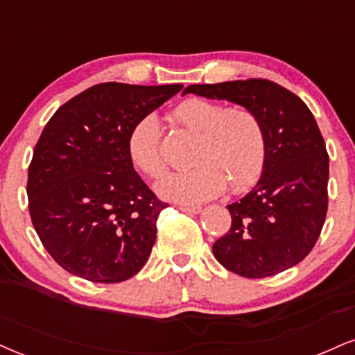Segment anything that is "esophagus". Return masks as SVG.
Wrapping results in <instances>:
<instances>
[{
  "mask_svg": "<svg viewBox=\"0 0 355 355\" xmlns=\"http://www.w3.org/2000/svg\"><path fill=\"white\" fill-rule=\"evenodd\" d=\"M183 213H190V215H196V213L202 211V208L200 207H178Z\"/></svg>",
  "mask_w": 355,
  "mask_h": 355,
  "instance_id": "34e87169",
  "label": "esophagus"
}]
</instances>
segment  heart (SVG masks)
<instances>
[{"instance_id": "heart-1", "label": "heart", "mask_w": 355, "mask_h": 355, "mask_svg": "<svg viewBox=\"0 0 355 355\" xmlns=\"http://www.w3.org/2000/svg\"><path fill=\"white\" fill-rule=\"evenodd\" d=\"M172 117L198 134L191 159L196 166L166 175L157 183L162 198L195 205L220 195L225 183L230 190L241 191L258 180L266 160V137L254 112L193 97L178 104ZM127 153L135 168L148 178L164 175L162 127L153 115L134 123L127 139Z\"/></svg>"}]
</instances>
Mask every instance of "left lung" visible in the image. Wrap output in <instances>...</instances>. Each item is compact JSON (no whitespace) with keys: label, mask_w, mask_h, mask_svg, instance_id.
<instances>
[{"label":"left lung","mask_w":355,"mask_h":355,"mask_svg":"<svg viewBox=\"0 0 355 355\" xmlns=\"http://www.w3.org/2000/svg\"><path fill=\"white\" fill-rule=\"evenodd\" d=\"M183 94L250 109L266 137L261 177L250 193L228 205L232 226L213 245L215 258L251 279L302 261L327 213L329 155L313 112L296 94L268 79L193 84Z\"/></svg>","instance_id":"left-lung-1"}]
</instances>
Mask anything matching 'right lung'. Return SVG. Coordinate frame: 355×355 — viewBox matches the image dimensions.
Returning a JSON list of instances; mask_svg holds the SVG:
<instances>
[{
	"mask_svg": "<svg viewBox=\"0 0 355 355\" xmlns=\"http://www.w3.org/2000/svg\"><path fill=\"white\" fill-rule=\"evenodd\" d=\"M182 84H96L55 110L28 170V207L59 266L92 283H121L147 263L166 203L127 153L134 123Z\"/></svg>",
	"mask_w": 355,
	"mask_h": 355,
	"instance_id": "1",
	"label": "right lung"
}]
</instances>
